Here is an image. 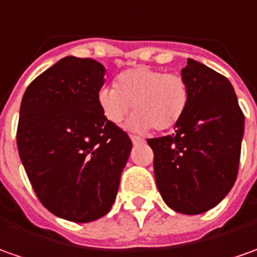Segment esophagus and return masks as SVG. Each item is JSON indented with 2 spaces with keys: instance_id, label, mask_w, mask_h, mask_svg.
Masks as SVG:
<instances>
[{
  "instance_id": "obj_1",
  "label": "esophagus",
  "mask_w": 257,
  "mask_h": 257,
  "mask_svg": "<svg viewBox=\"0 0 257 257\" xmlns=\"http://www.w3.org/2000/svg\"><path fill=\"white\" fill-rule=\"evenodd\" d=\"M131 141H132V143H134V145H139V143L143 142L139 136H134V135H131Z\"/></svg>"
}]
</instances>
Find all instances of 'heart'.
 <instances>
[{
  "mask_svg": "<svg viewBox=\"0 0 257 257\" xmlns=\"http://www.w3.org/2000/svg\"><path fill=\"white\" fill-rule=\"evenodd\" d=\"M188 101L186 78L149 66L123 71L116 77V87H104L98 92L99 109L109 123H121L135 109L126 125L136 132L170 131L183 118Z\"/></svg>",
  "mask_w": 257,
  "mask_h": 257,
  "instance_id": "b5f03b06",
  "label": "heart"
}]
</instances>
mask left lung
<instances>
[{"instance_id": "1", "label": "left lung", "mask_w": 257, "mask_h": 257, "mask_svg": "<svg viewBox=\"0 0 257 257\" xmlns=\"http://www.w3.org/2000/svg\"><path fill=\"white\" fill-rule=\"evenodd\" d=\"M190 101L174 134L148 139L159 193L187 215L214 208L238 176L245 116L229 80L188 59L181 70Z\"/></svg>"}]
</instances>
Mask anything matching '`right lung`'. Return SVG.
I'll return each mask as SVG.
<instances>
[{"instance_id":"1","label":"right lung","mask_w":257,"mask_h":257,"mask_svg":"<svg viewBox=\"0 0 257 257\" xmlns=\"http://www.w3.org/2000/svg\"><path fill=\"white\" fill-rule=\"evenodd\" d=\"M105 67L63 57L26 88L19 109L21 162L39 201L59 218L91 222L116 198L132 142L104 118Z\"/></svg>"}]
</instances>
